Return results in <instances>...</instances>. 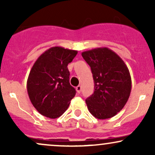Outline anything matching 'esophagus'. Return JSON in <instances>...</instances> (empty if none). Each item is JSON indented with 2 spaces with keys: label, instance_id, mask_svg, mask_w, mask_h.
Listing matches in <instances>:
<instances>
[{
  "label": "esophagus",
  "instance_id": "esophagus-1",
  "mask_svg": "<svg viewBox=\"0 0 155 155\" xmlns=\"http://www.w3.org/2000/svg\"><path fill=\"white\" fill-rule=\"evenodd\" d=\"M76 92H77V93H80V92H81V87L80 86V85H79V86H77L76 87Z\"/></svg>",
  "mask_w": 155,
  "mask_h": 155
}]
</instances>
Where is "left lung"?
I'll list each match as a JSON object with an SVG mask.
<instances>
[{"label":"left lung","mask_w":155,"mask_h":155,"mask_svg":"<svg viewBox=\"0 0 155 155\" xmlns=\"http://www.w3.org/2000/svg\"><path fill=\"white\" fill-rule=\"evenodd\" d=\"M91 68L95 90L86 99L88 110L95 118L113 117L123 108L131 92V77L122 58L107 47L81 53Z\"/></svg>","instance_id":"left-lung-1"}]
</instances>
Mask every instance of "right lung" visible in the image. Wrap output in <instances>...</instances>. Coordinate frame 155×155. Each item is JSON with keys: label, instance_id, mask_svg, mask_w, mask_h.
Returning a JSON list of instances; mask_svg holds the SVG:
<instances>
[{"label": "right lung", "instance_id": "1", "mask_svg": "<svg viewBox=\"0 0 155 155\" xmlns=\"http://www.w3.org/2000/svg\"><path fill=\"white\" fill-rule=\"evenodd\" d=\"M76 50L53 47L41 55L32 67L27 90L32 104L43 116L58 118L67 110L76 90L69 82L68 64Z\"/></svg>", "mask_w": 155, "mask_h": 155}]
</instances>
